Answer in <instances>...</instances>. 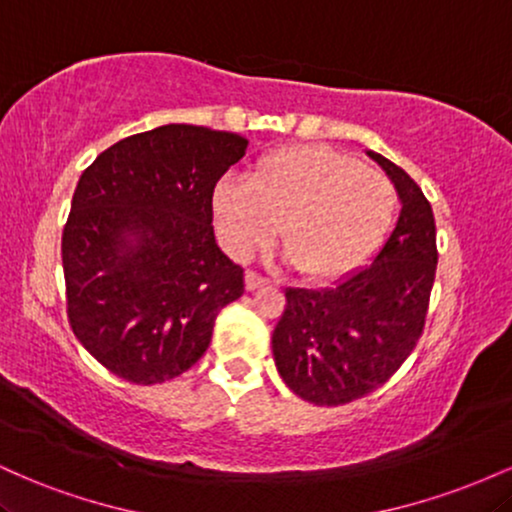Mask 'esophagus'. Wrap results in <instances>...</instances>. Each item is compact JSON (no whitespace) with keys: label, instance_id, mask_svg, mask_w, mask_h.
Instances as JSON below:
<instances>
[{"label":"esophagus","instance_id":"1","mask_svg":"<svg viewBox=\"0 0 512 512\" xmlns=\"http://www.w3.org/2000/svg\"><path fill=\"white\" fill-rule=\"evenodd\" d=\"M269 284H272V281H269L267 276H262L260 272H255V269H248V272H245V286H248V291L267 289Z\"/></svg>","mask_w":512,"mask_h":512}]
</instances>
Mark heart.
<instances>
[{
    "mask_svg": "<svg viewBox=\"0 0 512 512\" xmlns=\"http://www.w3.org/2000/svg\"><path fill=\"white\" fill-rule=\"evenodd\" d=\"M223 248L250 260L279 236L310 279L354 272L378 250L395 211V190L380 170L327 146H284L226 178L211 195Z\"/></svg>",
    "mask_w": 512,
    "mask_h": 512,
    "instance_id": "heart-1",
    "label": "heart"
}]
</instances>
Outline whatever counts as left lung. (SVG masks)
Wrapping results in <instances>:
<instances>
[{
	"label": "left lung",
	"mask_w": 512,
	"mask_h": 512,
	"mask_svg": "<svg viewBox=\"0 0 512 512\" xmlns=\"http://www.w3.org/2000/svg\"><path fill=\"white\" fill-rule=\"evenodd\" d=\"M395 182L402 211L368 267L332 289H286L272 334L276 370L305 402L339 407L385 385L424 334L438 248L436 219L421 187L368 151Z\"/></svg>",
	"instance_id": "left-lung-1"
}]
</instances>
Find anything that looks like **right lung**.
<instances>
[{"label": "right lung", "instance_id": "add662e5", "mask_svg": "<svg viewBox=\"0 0 512 512\" xmlns=\"http://www.w3.org/2000/svg\"><path fill=\"white\" fill-rule=\"evenodd\" d=\"M245 149L233 132L163 125L81 173L62 231L67 317L117 378H178L204 356L219 310L243 296V267L216 245L211 195Z\"/></svg>", "mask_w": 512, "mask_h": 512}]
</instances>
